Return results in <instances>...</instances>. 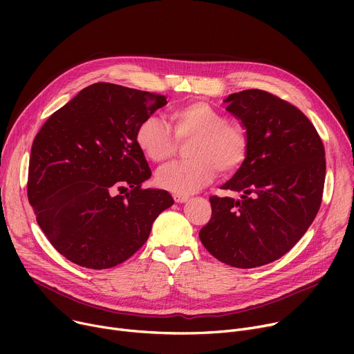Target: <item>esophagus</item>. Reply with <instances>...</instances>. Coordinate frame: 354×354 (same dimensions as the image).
<instances>
[{
    "mask_svg": "<svg viewBox=\"0 0 354 354\" xmlns=\"http://www.w3.org/2000/svg\"><path fill=\"white\" fill-rule=\"evenodd\" d=\"M174 199L176 203H183L189 199V196H185V195H174Z\"/></svg>",
    "mask_w": 354,
    "mask_h": 354,
    "instance_id": "1",
    "label": "esophagus"
}]
</instances>
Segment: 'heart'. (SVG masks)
Masks as SVG:
<instances>
[{"label":"heart","instance_id":"heart-1","mask_svg":"<svg viewBox=\"0 0 354 354\" xmlns=\"http://www.w3.org/2000/svg\"><path fill=\"white\" fill-rule=\"evenodd\" d=\"M174 132L165 120L151 116L136 130V143L152 162L171 159L178 142H189L191 158L163 166L156 174L158 187L175 195L188 196L208 185L219 171L236 172L244 165L250 138L243 123L228 120L221 110L207 102H192L171 111Z\"/></svg>","mask_w":354,"mask_h":354}]
</instances>
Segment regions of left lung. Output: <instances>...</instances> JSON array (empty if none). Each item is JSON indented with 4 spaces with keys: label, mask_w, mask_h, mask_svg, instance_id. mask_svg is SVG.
<instances>
[{
    "label": "left lung",
    "mask_w": 354,
    "mask_h": 354,
    "mask_svg": "<svg viewBox=\"0 0 354 354\" xmlns=\"http://www.w3.org/2000/svg\"><path fill=\"white\" fill-rule=\"evenodd\" d=\"M225 102L245 126L250 149L222 189L243 195L211 196L212 215L199 238L221 263L255 268L287 254L311 225L322 205L326 153L308 118L278 96L251 88Z\"/></svg>",
    "instance_id": "left-lung-1"
}]
</instances>
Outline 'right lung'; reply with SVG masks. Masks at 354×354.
I'll return each instance as SVG.
<instances>
[{
  "label": "right lung",
  "instance_id": "right-lung-1",
  "mask_svg": "<svg viewBox=\"0 0 354 354\" xmlns=\"http://www.w3.org/2000/svg\"><path fill=\"white\" fill-rule=\"evenodd\" d=\"M155 93L95 83L47 119L34 138L27 195L44 235L71 263L106 270L132 257L174 205L143 189L152 172L139 124L166 104Z\"/></svg>",
  "mask_w": 354,
  "mask_h": 354
}]
</instances>
